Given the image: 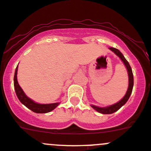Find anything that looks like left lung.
I'll return each mask as SVG.
<instances>
[{
  "instance_id": "1",
  "label": "left lung",
  "mask_w": 151,
  "mask_h": 151,
  "mask_svg": "<svg viewBox=\"0 0 151 151\" xmlns=\"http://www.w3.org/2000/svg\"><path fill=\"white\" fill-rule=\"evenodd\" d=\"M109 49L112 51V52H114L118 57H119V58L122 60L124 64L125 65L129 74V87H128V90H127V93H126L124 98L121 99V100L119 101V102H117V103L114 104V105H110V106L107 107V108H99V107L91 105V107H92L94 110H97V111L99 112V113H102V114H111V113H113L114 112L117 111L118 110L120 109L123 105L127 102V100H128L129 98L130 95H131L132 94V91L133 85H134V78H133L132 70V68L131 67H130L128 61L126 60L125 57H124V55H123L122 52H121L119 49H116V48H113V47H110Z\"/></svg>"
}]
</instances>
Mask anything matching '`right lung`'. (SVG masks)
<instances>
[{"mask_svg":"<svg viewBox=\"0 0 151 151\" xmlns=\"http://www.w3.org/2000/svg\"><path fill=\"white\" fill-rule=\"evenodd\" d=\"M17 70H18V66L17 67L16 70H15L14 77V89L18 99H19L20 102H21L24 106H26L27 108H29V110H31L32 111L35 112V113H49V112L52 111V110H54V108H56L57 106H58L59 104H60L58 103V102H57V103H52V104H38V103H36V102H33L32 99L28 98V97L25 95V94L24 93L23 90L22 89V88L19 86V85L18 83L17 78Z\"/></svg>","mask_w":151,"mask_h":151,"instance_id":"obj_1","label":"right lung"}]
</instances>
